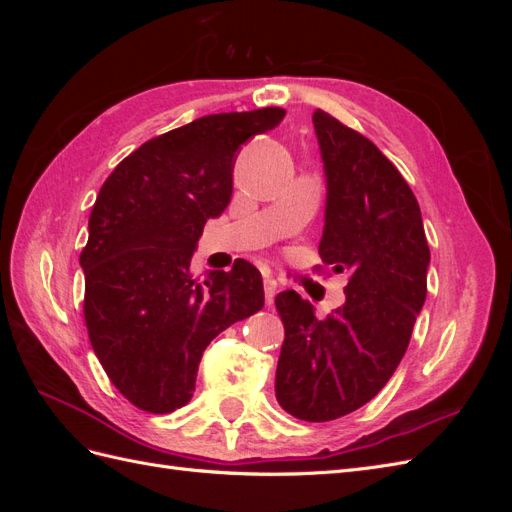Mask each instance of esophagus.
I'll use <instances>...</instances> for the list:
<instances>
[{"instance_id":"esophagus-1","label":"esophagus","mask_w":512,"mask_h":512,"mask_svg":"<svg viewBox=\"0 0 512 512\" xmlns=\"http://www.w3.org/2000/svg\"><path fill=\"white\" fill-rule=\"evenodd\" d=\"M275 294H277V282L271 280V277H265V299H267L269 305L273 303Z\"/></svg>"}]
</instances>
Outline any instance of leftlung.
<instances>
[{
    "mask_svg": "<svg viewBox=\"0 0 512 512\" xmlns=\"http://www.w3.org/2000/svg\"><path fill=\"white\" fill-rule=\"evenodd\" d=\"M312 121L327 181L318 252L350 280L327 320L294 290L275 297L286 329L275 397L322 423L365 406L395 374L427 297L429 245L421 207L382 151L320 108Z\"/></svg>",
    "mask_w": 512,
    "mask_h": 512,
    "instance_id": "1",
    "label": "left lung"
}]
</instances>
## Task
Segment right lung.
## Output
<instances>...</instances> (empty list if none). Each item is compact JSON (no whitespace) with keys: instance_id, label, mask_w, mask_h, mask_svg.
<instances>
[{"instance_id":"obj_1","label":"right lung","mask_w":512,"mask_h":512,"mask_svg":"<svg viewBox=\"0 0 512 512\" xmlns=\"http://www.w3.org/2000/svg\"><path fill=\"white\" fill-rule=\"evenodd\" d=\"M284 115L271 106L200 117L151 138L104 181L81 254L85 322L106 376L136 408L166 414L188 404L211 339L265 305L247 260L205 282L190 262L207 220L230 203L241 145Z\"/></svg>"}]
</instances>
